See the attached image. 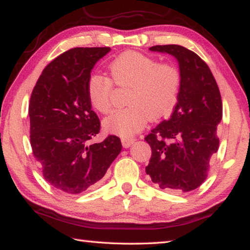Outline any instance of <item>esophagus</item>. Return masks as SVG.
Masks as SVG:
<instances>
[{
	"instance_id": "esophagus-1",
	"label": "esophagus",
	"mask_w": 250,
	"mask_h": 250,
	"mask_svg": "<svg viewBox=\"0 0 250 250\" xmlns=\"http://www.w3.org/2000/svg\"><path fill=\"white\" fill-rule=\"evenodd\" d=\"M134 139H128V138H124V139H121V142H122V146H124V147H129V146H131L134 143Z\"/></svg>"
}]
</instances>
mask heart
<instances>
[{
  "mask_svg": "<svg viewBox=\"0 0 250 250\" xmlns=\"http://www.w3.org/2000/svg\"><path fill=\"white\" fill-rule=\"evenodd\" d=\"M111 80L118 87L129 88L128 107L113 111L104 120L110 133L130 138L141 131L147 120H158L172 112L181 88V74L171 64H159L146 55L126 52L109 66ZM88 98L100 113L111 109L112 82L100 74H92L87 83Z\"/></svg>",
  "mask_w": 250,
  "mask_h": 250,
  "instance_id": "obj_1",
  "label": "heart"
}]
</instances>
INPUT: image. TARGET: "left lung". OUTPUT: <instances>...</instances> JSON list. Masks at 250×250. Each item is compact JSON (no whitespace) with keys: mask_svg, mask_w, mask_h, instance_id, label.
I'll return each mask as SVG.
<instances>
[{"mask_svg":"<svg viewBox=\"0 0 250 250\" xmlns=\"http://www.w3.org/2000/svg\"><path fill=\"white\" fill-rule=\"evenodd\" d=\"M149 49L176 59L181 88L170 119L146 137L152 150L146 172L160 188L193 191L205 181L209 160L218 150L221 92L208 66L192 50L180 45H156Z\"/></svg>","mask_w":250,"mask_h":250,"instance_id":"obj_1","label":"left lung"}]
</instances>
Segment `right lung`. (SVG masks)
I'll return each instance as SVG.
<instances>
[{
	"label": "right lung",
	"mask_w": 250,
	"mask_h": 250,
	"mask_svg": "<svg viewBox=\"0 0 250 250\" xmlns=\"http://www.w3.org/2000/svg\"><path fill=\"white\" fill-rule=\"evenodd\" d=\"M109 47H77L45 67L28 105L31 146L44 179L65 194H79L99 184L121 152L120 139L89 140L100 121L88 98L87 83L96 62Z\"/></svg>",
	"instance_id": "1"
}]
</instances>
